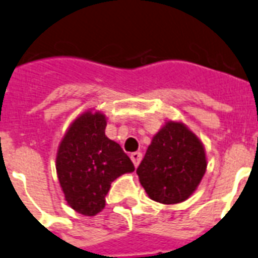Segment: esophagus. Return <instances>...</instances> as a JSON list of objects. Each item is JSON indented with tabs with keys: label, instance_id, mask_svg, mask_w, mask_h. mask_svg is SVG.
Returning a JSON list of instances; mask_svg holds the SVG:
<instances>
[{
	"label": "esophagus",
	"instance_id": "esophagus-1",
	"mask_svg": "<svg viewBox=\"0 0 258 258\" xmlns=\"http://www.w3.org/2000/svg\"><path fill=\"white\" fill-rule=\"evenodd\" d=\"M130 158H131V160H133L134 165H135V167H138L140 163V159H142V154H140V152H133Z\"/></svg>",
	"mask_w": 258,
	"mask_h": 258
}]
</instances>
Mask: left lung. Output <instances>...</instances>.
I'll use <instances>...</instances> for the list:
<instances>
[{
	"mask_svg": "<svg viewBox=\"0 0 258 258\" xmlns=\"http://www.w3.org/2000/svg\"><path fill=\"white\" fill-rule=\"evenodd\" d=\"M207 171L202 140L183 122H165L136 169L148 198L162 204L185 202Z\"/></svg>",
	"mask_w": 258,
	"mask_h": 258,
	"instance_id": "left-lung-1",
	"label": "left lung"
}]
</instances>
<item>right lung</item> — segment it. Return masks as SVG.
Wrapping results in <instances>:
<instances>
[{
  "mask_svg": "<svg viewBox=\"0 0 258 258\" xmlns=\"http://www.w3.org/2000/svg\"><path fill=\"white\" fill-rule=\"evenodd\" d=\"M106 125L103 112L85 111L69 125L56 151V175L64 200L85 216L99 213L111 183L135 171L122 147L106 136Z\"/></svg>",
  "mask_w": 258,
  "mask_h": 258,
  "instance_id": "1",
  "label": "right lung"
}]
</instances>
